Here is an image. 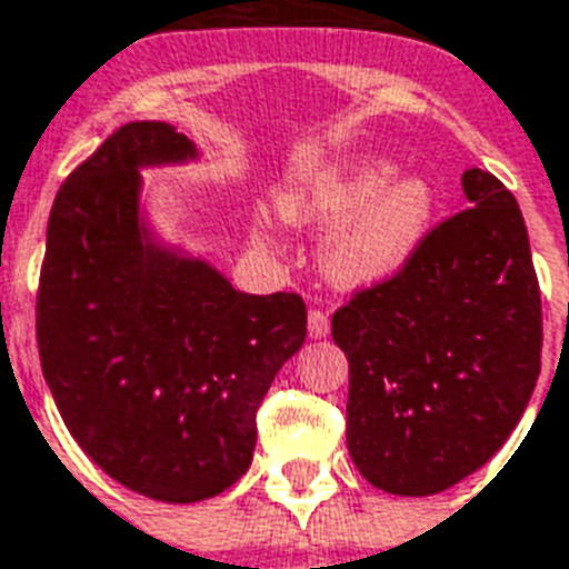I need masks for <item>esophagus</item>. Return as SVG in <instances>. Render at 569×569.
<instances>
[{
    "label": "esophagus",
    "instance_id": "1",
    "mask_svg": "<svg viewBox=\"0 0 569 569\" xmlns=\"http://www.w3.org/2000/svg\"><path fill=\"white\" fill-rule=\"evenodd\" d=\"M327 333H330V318H327V312H321V309H312V312H309V336H312V339H325Z\"/></svg>",
    "mask_w": 569,
    "mask_h": 569
}]
</instances>
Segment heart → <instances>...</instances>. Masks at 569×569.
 I'll return each mask as SVG.
<instances>
[{"instance_id": "b5f03b06", "label": "heart", "mask_w": 569, "mask_h": 569, "mask_svg": "<svg viewBox=\"0 0 569 569\" xmlns=\"http://www.w3.org/2000/svg\"><path fill=\"white\" fill-rule=\"evenodd\" d=\"M391 178V163H363L288 209L293 221H342L321 251L327 279L342 288L391 279L412 257L430 223L433 197L425 181Z\"/></svg>"}]
</instances>
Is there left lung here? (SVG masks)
Listing matches in <instances>:
<instances>
[{
    "label": "left lung",
    "instance_id": "left-lung-1",
    "mask_svg": "<svg viewBox=\"0 0 569 569\" xmlns=\"http://www.w3.org/2000/svg\"><path fill=\"white\" fill-rule=\"evenodd\" d=\"M463 193L470 209L333 312L348 451L388 495H439L479 470L540 376L542 300L521 209L485 169L463 172Z\"/></svg>",
    "mask_w": 569,
    "mask_h": 569
}]
</instances>
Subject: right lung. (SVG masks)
Returning a JSON list of instances; mask_svg holds the SVG:
<instances>
[{"instance_id":"add662e5","label":"right lung","mask_w":569,"mask_h":569,"mask_svg":"<svg viewBox=\"0 0 569 569\" xmlns=\"http://www.w3.org/2000/svg\"><path fill=\"white\" fill-rule=\"evenodd\" d=\"M188 157V136L160 120L111 132L53 199L36 297L41 372L74 442L166 503L242 479L257 409L306 339L300 293H242L142 239L139 166Z\"/></svg>"}]
</instances>
